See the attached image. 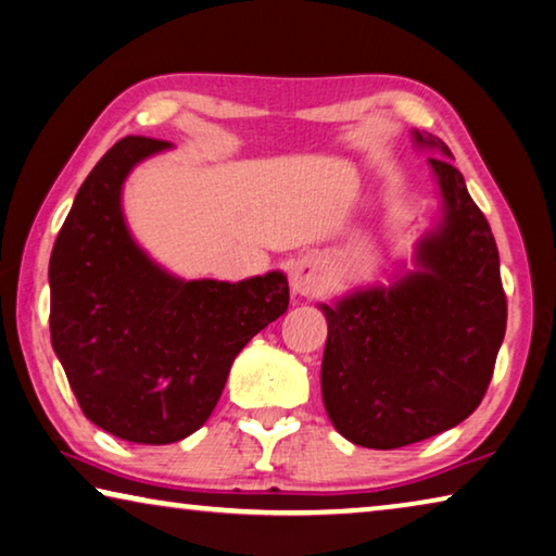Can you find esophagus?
<instances>
[{
	"instance_id": "obj_1",
	"label": "esophagus",
	"mask_w": 556,
	"mask_h": 556,
	"mask_svg": "<svg viewBox=\"0 0 556 556\" xmlns=\"http://www.w3.org/2000/svg\"><path fill=\"white\" fill-rule=\"evenodd\" d=\"M289 285H292L294 294H314L316 289L324 285V275L319 262H316L312 254H302L292 262L289 267Z\"/></svg>"
}]
</instances>
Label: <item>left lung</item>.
I'll return each mask as SVG.
<instances>
[{
	"instance_id": "1",
	"label": "left lung",
	"mask_w": 556,
	"mask_h": 556,
	"mask_svg": "<svg viewBox=\"0 0 556 556\" xmlns=\"http://www.w3.org/2000/svg\"><path fill=\"white\" fill-rule=\"evenodd\" d=\"M430 151L440 219L389 287L319 304L329 324L321 399L333 428L361 447L395 451L455 428L488 391L505 339L507 299L488 219L443 140L413 130Z\"/></svg>"
}]
</instances>
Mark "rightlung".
<instances>
[{
    "label": "right lung",
    "mask_w": 556,
    "mask_h": 556,
    "mask_svg": "<svg viewBox=\"0 0 556 556\" xmlns=\"http://www.w3.org/2000/svg\"><path fill=\"white\" fill-rule=\"evenodd\" d=\"M170 148L128 136L76 192L51 250V346L84 416L128 443L165 445L210 418L235 356L289 306L285 271L232 285L170 275L126 225L134 167Z\"/></svg>",
    "instance_id": "1"
}]
</instances>
